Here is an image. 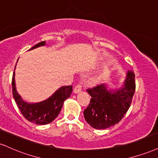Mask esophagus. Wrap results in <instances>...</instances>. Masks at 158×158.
Listing matches in <instances>:
<instances>
[{
    "mask_svg": "<svg viewBox=\"0 0 158 158\" xmlns=\"http://www.w3.org/2000/svg\"><path fill=\"white\" fill-rule=\"evenodd\" d=\"M81 90V85H77V86L74 87L73 89V93L74 94H78Z\"/></svg>",
    "mask_w": 158,
    "mask_h": 158,
    "instance_id": "1",
    "label": "esophagus"
}]
</instances>
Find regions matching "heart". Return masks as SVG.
Returning a JSON list of instances; mask_svg holds the SVG:
<instances>
[{"instance_id":"b5f03b06","label":"heart","mask_w":158,"mask_h":158,"mask_svg":"<svg viewBox=\"0 0 158 158\" xmlns=\"http://www.w3.org/2000/svg\"><path fill=\"white\" fill-rule=\"evenodd\" d=\"M102 73H98V75H96V77L93 79V81H97L98 79H100L101 77H102Z\"/></svg>"}]
</instances>
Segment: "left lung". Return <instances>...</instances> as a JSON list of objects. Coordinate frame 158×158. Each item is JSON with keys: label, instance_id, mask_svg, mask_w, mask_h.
<instances>
[{"label": "left lung", "instance_id": "8db88e82", "mask_svg": "<svg viewBox=\"0 0 158 158\" xmlns=\"http://www.w3.org/2000/svg\"><path fill=\"white\" fill-rule=\"evenodd\" d=\"M135 90V73L131 71L127 72L123 86L118 90H108L105 84L87 89L91 99L84 110L85 120L96 130L114 126L123 118L130 108Z\"/></svg>", "mask_w": 158, "mask_h": 158}]
</instances>
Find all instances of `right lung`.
Listing matches in <instances>:
<instances>
[{
	"label": "right lung",
	"mask_w": 158,
	"mask_h": 158,
	"mask_svg": "<svg viewBox=\"0 0 158 158\" xmlns=\"http://www.w3.org/2000/svg\"><path fill=\"white\" fill-rule=\"evenodd\" d=\"M45 45V41H42L29 50ZM12 86L13 97L22 115L28 121L38 125H45L52 122L58 116L64 100L71 96L73 90V87L71 85L61 87L48 99L38 103L31 104L24 102L17 92L15 80V71L13 73Z\"/></svg>",
	"instance_id": "add662e5"
}]
</instances>
